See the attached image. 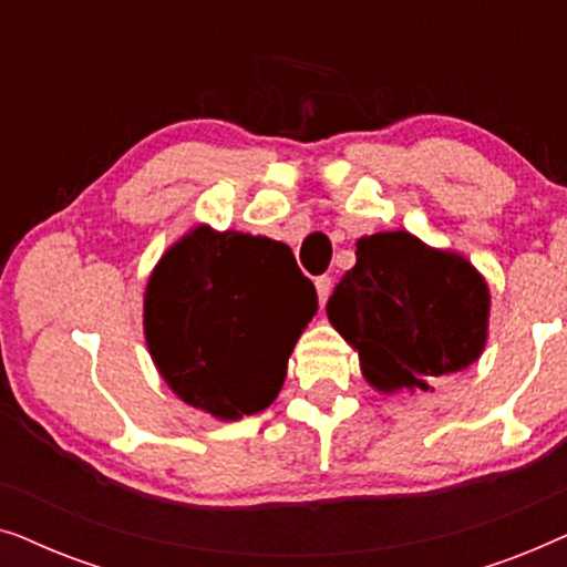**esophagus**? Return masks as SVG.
<instances>
[{"label":"esophagus","mask_w":567,"mask_h":567,"mask_svg":"<svg viewBox=\"0 0 567 567\" xmlns=\"http://www.w3.org/2000/svg\"><path fill=\"white\" fill-rule=\"evenodd\" d=\"M315 286H317V299H320V305H324V301H328V297H330V291H332V278L330 276L315 278Z\"/></svg>","instance_id":"esophagus-1"}]
</instances>
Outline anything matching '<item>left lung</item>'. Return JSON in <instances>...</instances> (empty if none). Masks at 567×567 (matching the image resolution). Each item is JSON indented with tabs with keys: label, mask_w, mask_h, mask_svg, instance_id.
<instances>
[{
	"label": "left lung",
	"mask_w": 567,
	"mask_h": 567,
	"mask_svg": "<svg viewBox=\"0 0 567 567\" xmlns=\"http://www.w3.org/2000/svg\"><path fill=\"white\" fill-rule=\"evenodd\" d=\"M487 312V284L470 260L433 250L410 231L361 237L355 266L328 299L330 322L382 392H429L439 377L475 363Z\"/></svg>",
	"instance_id": "obj_1"
}]
</instances>
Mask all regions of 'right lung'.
<instances>
[{
	"instance_id": "1",
	"label": "right lung",
	"mask_w": 567,
	"mask_h": 567,
	"mask_svg": "<svg viewBox=\"0 0 567 567\" xmlns=\"http://www.w3.org/2000/svg\"><path fill=\"white\" fill-rule=\"evenodd\" d=\"M317 291L289 247L243 231L193 229L144 293L146 346L177 398L221 421L278 398Z\"/></svg>"
}]
</instances>
